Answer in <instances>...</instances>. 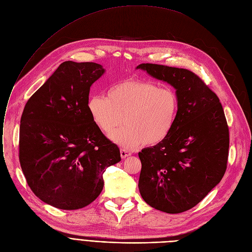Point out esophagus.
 Wrapping results in <instances>:
<instances>
[{
  "mask_svg": "<svg viewBox=\"0 0 252 252\" xmlns=\"http://www.w3.org/2000/svg\"><path fill=\"white\" fill-rule=\"evenodd\" d=\"M120 154H121V158H128V157H130L131 156V153L128 151V150H126V149H120Z\"/></svg>",
  "mask_w": 252,
  "mask_h": 252,
  "instance_id": "34e87169",
  "label": "esophagus"
}]
</instances>
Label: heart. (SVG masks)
<instances>
[{
  "mask_svg": "<svg viewBox=\"0 0 252 252\" xmlns=\"http://www.w3.org/2000/svg\"><path fill=\"white\" fill-rule=\"evenodd\" d=\"M88 110L94 125L107 135L125 123L112 136L116 143L127 149L143 144L153 147L163 142L173 129L179 96L172 89L151 81L126 80L112 87L107 96H91Z\"/></svg>",
  "mask_w": 252,
  "mask_h": 252,
  "instance_id": "b5f03b06",
  "label": "heart"
}]
</instances>
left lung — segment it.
<instances>
[{
	"label": "left lung",
	"mask_w": 252,
	"mask_h": 252,
	"mask_svg": "<svg viewBox=\"0 0 252 252\" xmlns=\"http://www.w3.org/2000/svg\"><path fill=\"white\" fill-rule=\"evenodd\" d=\"M136 68L166 82L179 96L167 138L138 153L141 197L154 209L178 214L199 204L224 176L229 149L225 114L217 94L192 71L153 63Z\"/></svg>",
	"instance_id": "8db88e82"
}]
</instances>
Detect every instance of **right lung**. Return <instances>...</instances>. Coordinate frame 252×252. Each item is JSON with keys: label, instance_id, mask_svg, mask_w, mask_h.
<instances>
[{"label": "right lung", "instance_id": "right-lung-1", "mask_svg": "<svg viewBox=\"0 0 252 252\" xmlns=\"http://www.w3.org/2000/svg\"><path fill=\"white\" fill-rule=\"evenodd\" d=\"M105 69L94 63H63L27 101L21 116L19 160L27 184L44 203L76 210L94 202L119 147L94 125L91 86Z\"/></svg>", "mask_w": 252, "mask_h": 252}]
</instances>
